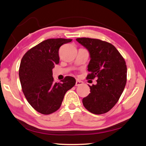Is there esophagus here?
I'll return each mask as SVG.
<instances>
[{
    "label": "esophagus",
    "instance_id": "obj_1",
    "mask_svg": "<svg viewBox=\"0 0 146 146\" xmlns=\"http://www.w3.org/2000/svg\"><path fill=\"white\" fill-rule=\"evenodd\" d=\"M83 84V82H82V81L79 80H76V84H75V86H81Z\"/></svg>",
    "mask_w": 146,
    "mask_h": 146
}]
</instances>
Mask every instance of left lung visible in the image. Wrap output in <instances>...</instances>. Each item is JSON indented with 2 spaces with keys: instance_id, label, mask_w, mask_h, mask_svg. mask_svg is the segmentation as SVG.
Returning a JSON list of instances; mask_svg holds the SVG:
<instances>
[{
  "instance_id": "8db88e82",
  "label": "left lung",
  "mask_w": 146,
  "mask_h": 146,
  "mask_svg": "<svg viewBox=\"0 0 146 146\" xmlns=\"http://www.w3.org/2000/svg\"><path fill=\"white\" fill-rule=\"evenodd\" d=\"M76 40L88 49L91 60L88 79L97 78V84L82 99L89 111L96 115L108 112L119 100L127 80V66L122 56L111 44L99 39L78 38Z\"/></svg>"
}]
</instances>
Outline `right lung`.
I'll use <instances>...</instances> for the list:
<instances>
[{"label":"right lung","mask_w":146,"mask_h":146,"mask_svg":"<svg viewBox=\"0 0 146 146\" xmlns=\"http://www.w3.org/2000/svg\"><path fill=\"white\" fill-rule=\"evenodd\" d=\"M72 39H47L28 50L22 58L19 71L22 90L36 111L49 115L60 108L67 91L75 85L72 76L55 82L53 68L59 63L58 50Z\"/></svg>","instance_id":"right-lung-1"}]
</instances>
